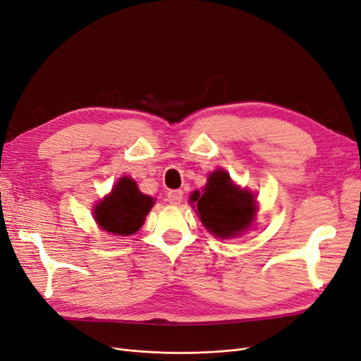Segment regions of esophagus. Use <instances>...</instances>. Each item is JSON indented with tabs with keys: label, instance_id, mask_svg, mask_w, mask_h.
Segmentation results:
<instances>
[{
	"label": "esophagus",
	"instance_id": "1",
	"mask_svg": "<svg viewBox=\"0 0 361 361\" xmlns=\"http://www.w3.org/2000/svg\"><path fill=\"white\" fill-rule=\"evenodd\" d=\"M182 197H183L182 190H173V191H169L167 201H169L171 206H178V204H180Z\"/></svg>",
	"mask_w": 361,
	"mask_h": 361
}]
</instances>
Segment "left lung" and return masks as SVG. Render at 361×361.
<instances>
[{
  "instance_id": "left-lung-1",
  "label": "left lung",
  "mask_w": 361,
  "mask_h": 361,
  "mask_svg": "<svg viewBox=\"0 0 361 361\" xmlns=\"http://www.w3.org/2000/svg\"><path fill=\"white\" fill-rule=\"evenodd\" d=\"M192 203L197 204L200 221L219 238L240 235L253 222L256 203L253 195L233 185L224 170L212 173L203 192H192Z\"/></svg>"
}]
</instances>
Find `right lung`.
<instances>
[{"instance_id":"obj_1","label":"right lung","mask_w":361,"mask_h":361,"mask_svg":"<svg viewBox=\"0 0 361 361\" xmlns=\"http://www.w3.org/2000/svg\"><path fill=\"white\" fill-rule=\"evenodd\" d=\"M154 200L142 194L130 178H121L112 192L94 209L100 228L114 235H132L142 226Z\"/></svg>"}]
</instances>
